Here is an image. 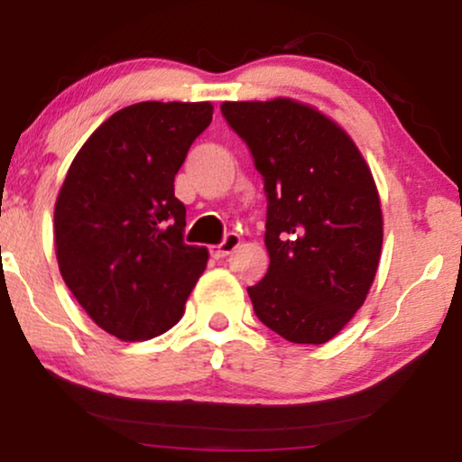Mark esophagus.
I'll list each match as a JSON object with an SVG mask.
<instances>
[{
	"instance_id": "esophagus-1",
	"label": "esophagus",
	"mask_w": 462,
	"mask_h": 462,
	"mask_svg": "<svg viewBox=\"0 0 462 462\" xmlns=\"http://www.w3.org/2000/svg\"><path fill=\"white\" fill-rule=\"evenodd\" d=\"M239 244H242V239H239L237 233H229V236H226V237L223 239V244L214 245V248H212V256H214V258H226V256L231 254L233 250L239 248Z\"/></svg>"
}]
</instances>
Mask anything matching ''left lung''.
Segmentation results:
<instances>
[{
  "instance_id": "left-lung-1",
  "label": "left lung",
  "mask_w": 462,
  "mask_h": 462,
  "mask_svg": "<svg viewBox=\"0 0 462 462\" xmlns=\"http://www.w3.org/2000/svg\"><path fill=\"white\" fill-rule=\"evenodd\" d=\"M267 191L269 271L248 288L254 313L290 343L324 345L364 305L383 250L374 176L353 138L294 98L226 100Z\"/></svg>"
}]
</instances>
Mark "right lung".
I'll return each mask as SVG.
<instances>
[{
    "instance_id": "1",
    "label": "right lung",
    "mask_w": 462,
    "mask_h": 462,
    "mask_svg": "<svg viewBox=\"0 0 462 462\" xmlns=\"http://www.w3.org/2000/svg\"><path fill=\"white\" fill-rule=\"evenodd\" d=\"M212 103L125 106L81 144L54 204L62 280L90 319L125 343L155 338L185 313L208 250L187 245L174 176L212 122Z\"/></svg>"
}]
</instances>
